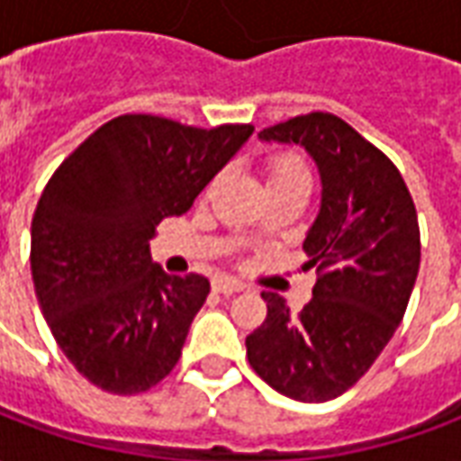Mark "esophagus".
Masks as SVG:
<instances>
[{"label":"esophagus","mask_w":461,"mask_h":461,"mask_svg":"<svg viewBox=\"0 0 461 461\" xmlns=\"http://www.w3.org/2000/svg\"><path fill=\"white\" fill-rule=\"evenodd\" d=\"M212 289L217 291V294H224V296H231L237 291H244V284L240 279H234V276H217V279L212 281Z\"/></svg>","instance_id":"1"}]
</instances>
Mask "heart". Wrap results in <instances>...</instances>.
I'll return each instance as SVG.
<instances>
[{"mask_svg":"<svg viewBox=\"0 0 461 461\" xmlns=\"http://www.w3.org/2000/svg\"><path fill=\"white\" fill-rule=\"evenodd\" d=\"M269 187L271 185H309V170L306 162L294 152H281L269 160Z\"/></svg>","mask_w":461,"mask_h":461,"instance_id":"heart-1","label":"heart"}]
</instances>
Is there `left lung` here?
I'll return each mask as SVG.
<instances>
[{"label": "left lung", "mask_w": 461, "mask_h": 461, "mask_svg": "<svg viewBox=\"0 0 461 461\" xmlns=\"http://www.w3.org/2000/svg\"><path fill=\"white\" fill-rule=\"evenodd\" d=\"M259 138L301 145L319 165L321 210L303 240L319 279L299 313L261 294L267 319L247 357L281 395L326 402L366 375L405 316L420 271L415 202L393 160L339 115H296Z\"/></svg>", "instance_id": "obj_1"}]
</instances>
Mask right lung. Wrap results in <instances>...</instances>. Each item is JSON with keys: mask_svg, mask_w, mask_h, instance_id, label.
<instances>
[{"mask_svg": "<svg viewBox=\"0 0 461 461\" xmlns=\"http://www.w3.org/2000/svg\"><path fill=\"white\" fill-rule=\"evenodd\" d=\"M251 132L118 115L46 182L32 220L36 299L64 356L95 387L138 395L177 366L210 281L165 274L150 240L165 217L190 210Z\"/></svg>", "mask_w": 461, "mask_h": 461, "instance_id": "add662e5", "label": "right lung"}]
</instances>
